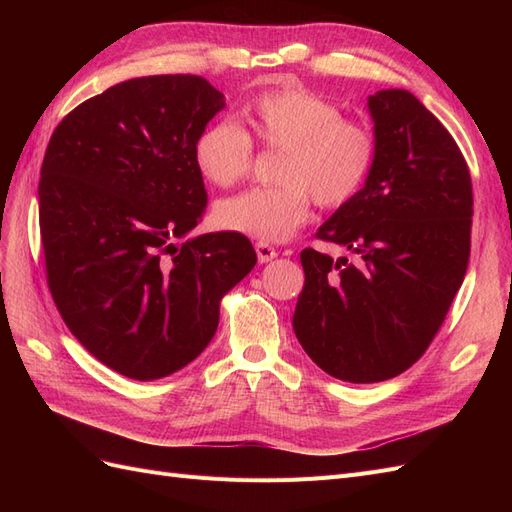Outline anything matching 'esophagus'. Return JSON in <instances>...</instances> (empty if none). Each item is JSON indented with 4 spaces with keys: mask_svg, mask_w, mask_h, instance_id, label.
<instances>
[{
    "mask_svg": "<svg viewBox=\"0 0 512 512\" xmlns=\"http://www.w3.org/2000/svg\"><path fill=\"white\" fill-rule=\"evenodd\" d=\"M256 254H258V262H271L273 258H277V250L273 245H269L267 241L256 243Z\"/></svg>",
    "mask_w": 512,
    "mask_h": 512,
    "instance_id": "1",
    "label": "esophagus"
}]
</instances>
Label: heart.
Instances as JSON below:
<instances>
[{
  "instance_id": "1",
  "label": "heart",
  "mask_w": 512,
  "mask_h": 512,
  "mask_svg": "<svg viewBox=\"0 0 512 512\" xmlns=\"http://www.w3.org/2000/svg\"><path fill=\"white\" fill-rule=\"evenodd\" d=\"M243 121L269 149H282L275 181L215 205L220 228L260 241H286L312 215V198L339 209L359 196L378 158V138L363 119L342 117V108L301 87L265 91L243 108ZM198 173L230 188L252 170V138L235 121L215 119L192 145Z\"/></svg>"
}]
</instances>
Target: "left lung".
<instances>
[{"mask_svg": "<svg viewBox=\"0 0 512 512\" xmlns=\"http://www.w3.org/2000/svg\"><path fill=\"white\" fill-rule=\"evenodd\" d=\"M374 170L305 247L292 327L329 376L371 384L412 367L440 331L470 260L472 179L442 123L406 89L369 96Z\"/></svg>", "mask_w": 512, "mask_h": 512, "instance_id": "left-lung-1", "label": "left lung"}]
</instances>
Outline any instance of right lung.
Instances as JSON below:
<instances>
[{"mask_svg": "<svg viewBox=\"0 0 512 512\" xmlns=\"http://www.w3.org/2000/svg\"><path fill=\"white\" fill-rule=\"evenodd\" d=\"M224 106L203 76H141L76 106L46 147L38 196L53 301L72 335L132 380L192 363L222 297L256 265L241 232L173 243L205 213L192 145Z\"/></svg>", "mask_w": 512, "mask_h": 512, "instance_id": "obj_1", "label": "right lung"}]
</instances>
